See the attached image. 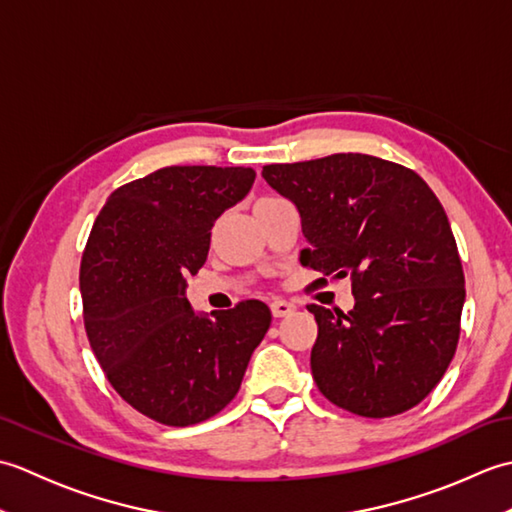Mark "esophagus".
I'll use <instances>...</instances> for the list:
<instances>
[{
  "label": "esophagus",
  "mask_w": 512,
  "mask_h": 512,
  "mask_svg": "<svg viewBox=\"0 0 512 512\" xmlns=\"http://www.w3.org/2000/svg\"><path fill=\"white\" fill-rule=\"evenodd\" d=\"M295 303H290V301H284V299H277V301H273L270 303V310H273V314L277 319H281V317H288V314H292L295 312Z\"/></svg>",
  "instance_id": "34e87169"
}]
</instances>
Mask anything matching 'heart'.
<instances>
[{"mask_svg": "<svg viewBox=\"0 0 512 512\" xmlns=\"http://www.w3.org/2000/svg\"><path fill=\"white\" fill-rule=\"evenodd\" d=\"M264 200H268V198H264Z\"/></svg>", "mask_w": 512, "mask_h": 512, "instance_id": "heart-1", "label": "heart"}]
</instances>
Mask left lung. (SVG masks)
<instances>
[{
    "instance_id": "8db88e82",
    "label": "left lung",
    "mask_w": 512,
    "mask_h": 512,
    "mask_svg": "<svg viewBox=\"0 0 512 512\" xmlns=\"http://www.w3.org/2000/svg\"><path fill=\"white\" fill-rule=\"evenodd\" d=\"M297 206L301 264L350 275L354 308L312 303L314 383L336 407L389 418L416 407L447 372L460 339L464 273L449 217L416 171L367 154L266 165Z\"/></svg>"
}]
</instances>
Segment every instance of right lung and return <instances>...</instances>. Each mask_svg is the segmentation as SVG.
Returning <instances> with one entry per match:
<instances>
[{
  "label": "right lung",
  "mask_w": 512,
  "mask_h": 512,
  "mask_svg": "<svg viewBox=\"0 0 512 512\" xmlns=\"http://www.w3.org/2000/svg\"><path fill=\"white\" fill-rule=\"evenodd\" d=\"M248 167H165L116 189L81 259L85 332L125 402L189 427L235 398L270 328L264 301L198 314L184 295L217 217L246 198Z\"/></svg>",
  "instance_id": "1"
}]
</instances>
